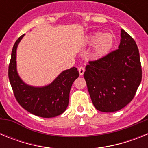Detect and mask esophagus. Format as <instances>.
I'll use <instances>...</instances> for the list:
<instances>
[{
    "mask_svg": "<svg viewBox=\"0 0 148 148\" xmlns=\"http://www.w3.org/2000/svg\"><path fill=\"white\" fill-rule=\"evenodd\" d=\"M84 68L83 67V66H80V67L78 68V72H79V74H80L81 75H82L84 74Z\"/></svg>",
    "mask_w": 148,
    "mask_h": 148,
    "instance_id": "1",
    "label": "esophagus"
}]
</instances>
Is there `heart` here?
Instances as JSON below:
<instances>
[{
    "label": "heart",
    "mask_w": 148,
    "mask_h": 148,
    "mask_svg": "<svg viewBox=\"0 0 148 148\" xmlns=\"http://www.w3.org/2000/svg\"><path fill=\"white\" fill-rule=\"evenodd\" d=\"M90 44H95V54L96 56L105 55L110 50L115 44V37L112 33L95 32L88 37Z\"/></svg>",
    "instance_id": "heart-1"
}]
</instances>
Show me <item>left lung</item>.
<instances>
[{
  "label": "left lung",
  "mask_w": 148,
  "mask_h": 148,
  "mask_svg": "<svg viewBox=\"0 0 148 148\" xmlns=\"http://www.w3.org/2000/svg\"><path fill=\"white\" fill-rule=\"evenodd\" d=\"M118 49L86 66L84 77L92 102L98 110L118 111L133 100L142 81V71L138 47L121 29Z\"/></svg>",
  "instance_id": "left-lung-1"
}]
</instances>
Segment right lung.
Wrapping results in <instances>:
<instances>
[{"label":"right lung","instance_id":"1","mask_svg":"<svg viewBox=\"0 0 148 148\" xmlns=\"http://www.w3.org/2000/svg\"><path fill=\"white\" fill-rule=\"evenodd\" d=\"M25 34L13 46L8 75L17 101L32 114L43 118H53L66 110L73 82L79 76L76 67L64 70L53 82L44 87H33L23 83L16 70V49Z\"/></svg>","mask_w":148,"mask_h":148}]
</instances>
